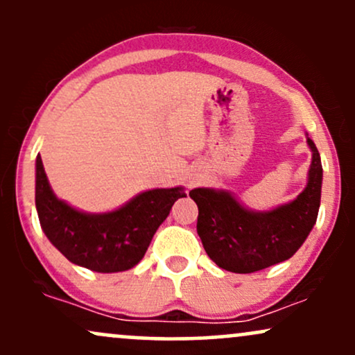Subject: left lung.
Segmentation results:
<instances>
[{"label": "left lung", "mask_w": 355, "mask_h": 355, "mask_svg": "<svg viewBox=\"0 0 355 355\" xmlns=\"http://www.w3.org/2000/svg\"><path fill=\"white\" fill-rule=\"evenodd\" d=\"M307 144L312 150L307 187L295 200L274 210H248L225 190L190 191L198 207V237L220 268L252 274L291 259L305 242L315 225L322 189L320 155L309 137Z\"/></svg>", "instance_id": "left-lung-1"}]
</instances>
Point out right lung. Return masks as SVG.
<instances>
[{"instance_id": "obj_1", "label": "right lung", "mask_w": 355, "mask_h": 355, "mask_svg": "<svg viewBox=\"0 0 355 355\" xmlns=\"http://www.w3.org/2000/svg\"><path fill=\"white\" fill-rule=\"evenodd\" d=\"M182 197V187L155 189L113 211L85 214L56 198L42 157H36L35 200L44 235L71 263L93 272L112 274L135 267L173 203Z\"/></svg>"}]
</instances>
